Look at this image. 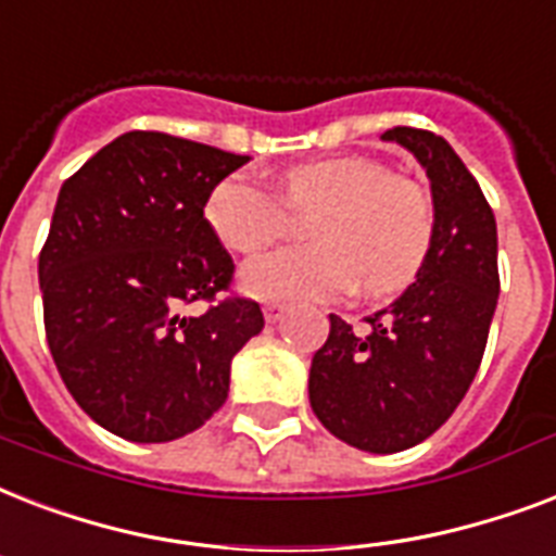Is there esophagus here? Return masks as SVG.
I'll return each mask as SVG.
<instances>
[{"label": "esophagus", "instance_id": "34e87169", "mask_svg": "<svg viewBox=\"0 0 556 556\" xmlns=\"http://www.w3.org/2000/svg\"><path fill=\"white\" fill-rule=\"evenodd\" d=\"M283 313H287V304H281V301H266L264 304V318L269 321V325L281 321Z\"/></svg>", "mask_w": 556, "mask_h": 556}]
</instances>
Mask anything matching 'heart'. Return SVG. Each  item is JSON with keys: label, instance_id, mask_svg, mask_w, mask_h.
Wrapping results in <instances>:
<instances>
[{"label": "heart", "instance_id": "1", "mask_svg": "<svg viewBox=\"0 0 556 556\" xmlns=\"http://www.w3.org/2000/svg\"><path fill=\"white\" fill-rule=\"evenodd\" d=\"M278 185L290 211H318L309 223L316 247L249 261L240 283L252 295L330 301L359 283L368 299H389L424 269L434 211L429 193L412 179L374 159L337 156L290 167ZM282 206L249 176L231 174L208 193L205 219L223 247L257 255L287 231Z\"/></svg>", "mask_w": 556, "mask_h": 556}]
</instances>
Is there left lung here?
I'll list each match as a JSON object with an SVG mask.
<instances>
[{"label": "left lung", "instance_id": "1", "mask_svg": "<svg viewBox=\"0 0 556 556\" xmlns=\"http://www.w3.org/2000/svg\"><path fill=\"white\" fill-rule=\"evenodd\" d=\"M420 162L434 211L432 249L415 283L363 330L330 313L309 365V406L327 432L389 455L446 424L479 371L498 301L496 217L450 141L429 130L382 132Z\"/></svg>", "mask_w": 556, "mask_h": 556}]
</instances>
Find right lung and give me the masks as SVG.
<instances>
[{
	"label": "right lung",
	"instance_id": "right-lung-1",
	"mask_svg": "<svg viewBox=\"0 0 556 556\" xmlns=\"http://www.w3.org/2000/svg\"><path fill=\"white\" fill-rule=\"evenodd\" d=\"M247 162L136 130L60 188L40 252L46 337L77 406L124 441L200 429L229 397L235 354L264 330L255 301L182 309L229 287L235 264L202 211Z\"/></svg>",
	"mask_w": 556,
	"mask_h": 556
}]
</instances>
